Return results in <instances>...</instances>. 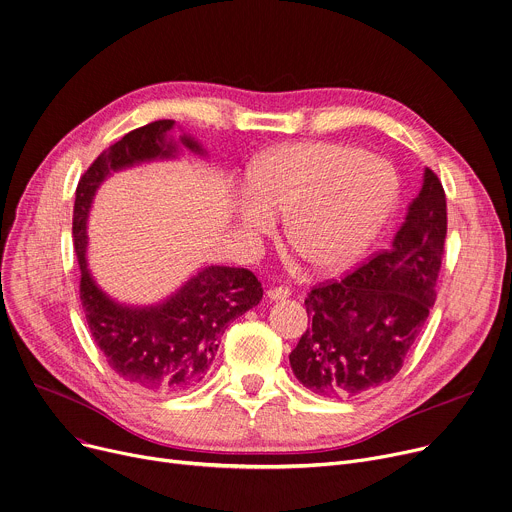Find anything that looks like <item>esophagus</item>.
<instances>
[{
	"label": "esophagus",
	"mask_w": 512,
	"mask_h": 512,
	"mask_svg": "<svg viewBox=\"0 0 512 512\" xmlns=\"http://www.w3.org/2000/svg\"><path fill=\"white\" fill-rule=\"evenodd\" d=\"M266 295L270 301H282L291 295V291L287 287H274V289H268Z\"/></svg>",
	"instance_id": "esophagus-1"
}]
</instances>
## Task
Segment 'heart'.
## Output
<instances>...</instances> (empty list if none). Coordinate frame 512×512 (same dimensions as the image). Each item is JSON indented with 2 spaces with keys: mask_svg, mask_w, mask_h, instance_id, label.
<instances>
[{
  "mask_svg": "<svg viewBox=\"0 0 512 512\" xmlns=\"http://www.w3.org/2000/svg\"><path fill=\"white\" fill-rule=\"evenodd\" d=\"M392 166L360 148L325 142L282 146L252 170L240 217L254 234H268V213L287 215L289 242L317 268L356 260L396 201Z\"/></svg>",
  "mask_w": 512,
  "mask_h": 512,
  "instance_id": "heart-1",
  "label": "heart"
}]
</instances>
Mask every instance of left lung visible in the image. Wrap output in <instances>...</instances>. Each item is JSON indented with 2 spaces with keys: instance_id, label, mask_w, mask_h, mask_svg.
<instances>
[{
  "instance_id": "8db88e82",
  "label": "left lung",
  "mask_w": 512,
  "mask_h": 512,
  "mask_svg": "<svg viewBox=\"0 0 512 512\" xmlns=\"http://www.w3.org/2000/svg\"><path fill=\"white\" fill-rule=\"evenodd\" d=\"M445 234V191L425 168L423 187L392 244L307 295L313 323L289 356L305 388L350 399L399 374L435 305Z\"/></svg>"
}]
</instances>
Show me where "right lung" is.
I'll use <instances>...</instances> for the list:
<instances>
[{
	"instance_id": "right-lung-1",
	"label": "right lung",
	"mask_w": 512,
	"mask_h": 512,
	"mask_svg": "<svg viewBox=\"0 0 512 512\" xmlns=\"http://www.w3.org/2000/svg\"><path fill=\"white\" fill-rule=\"evenodd\" d=\"M173 120H158L126 134L85 170L75 193L73 240L81 266V305L97 348L124 382L146 392H181L201 382L213 364L221 335L262 299L260 280L248 268L207 266L166 301L126 307L111 301L87 268V215L97 187L116 170L173 158L177 142L166 138ZM203 154L191 138H179Z\"/></svg>"
}]
</instances>
